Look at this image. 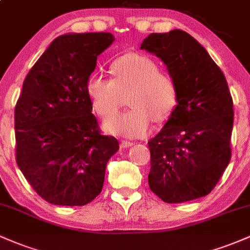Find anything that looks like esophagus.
<instances>
[{
    "instance_id": "obj_1",
    "label": "esophagus",
    "mask_w": 250,
    "mask_h": 250,
    "mask_svg": "<svg viewBox=\"0 0 250 250\" xmlns=\"http://www.w3.org/2000/svg\"><path fill=\"white\" fill-rule=\"evenodd\" d=\"M133 145H134L133 142L127 141V140H123V141H121V147L122 148H129V147H131Z\"/></svg>"
}]
</instances>
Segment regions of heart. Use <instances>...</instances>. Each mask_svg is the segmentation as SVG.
Wrapping results in <instances>:
<instances>
[{
    "mask_svg": "<svg viewBox=\"0 0 250 250\" xmlns=\"http://www.w3.org/2000/svg\"><path fill=\"white\" fill-rule=\"evenodd\" d=\"M111 79L93 75L87 81V95L97 115H114L125 103L131 108L110 117L103 125L105 131L137 139L151 129V119L165 122L177 103V84L174 76L160 69L151 57L128 53L110 64Z\"/></svg>",
    "mask_w": 250,
    "mask_h": 250,
    "instance_id": "1",
    "label": "heart"
}]
</instances>
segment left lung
<instances>
[{
	"label": "left lung",
	"instance_id": "obj_1",
	"mask_svg": "<svg viewBox=\"0 0 250 250\" xmlns=\"http://www.w3.org/2000/svg\"><path fill=\"white\" fill-rule=\"evenodd\" d=\"M141 49L167 65L177 105L148 142L149 187L163 202L182 203L213 190L231 157L233 99L222 70L186 31L150 34Z\"/></svg>",
	"mask_w": 250,
	"mask_h": 250
}]
</instances>
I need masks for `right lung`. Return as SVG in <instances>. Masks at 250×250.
I'll return each mask as SVG.
<instances>
[{
    "label": "right lung",
    "mask_w": 250,
    "mask_h": 250,
    "mask_svg": "<svg viewBox=\"0 0 250 250\" xmlns=\"http://www.w3.org/2000/svg\"><path fill=\"white\" fill-rule=\"evenodd\" d=\"M114 40L110 33L59 36L24 79L15 107L16 163L51 205L91 202L120 148L115 137L101 134L85 90L97 56Z\"/></svg>",
    "instance_id": "right-lung-1"
}]
</instances>
